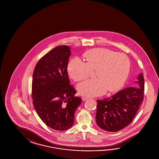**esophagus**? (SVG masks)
<instances>
[{
	"instance_id": "34e87169",
	"label": "esophagus",
	"mask_w": 159,
	"mask_h": 159,
	"mask_svg": "<svg viewBox=\"0 0 159 159\" xmlns=\"http://www.w3.org/2000/svg\"><path fill=\"white\" fill-rule=\"evenodd\" d=\"M88 99V97H82V101H86V100H87Z\"/></svg>"
}]
</instances>
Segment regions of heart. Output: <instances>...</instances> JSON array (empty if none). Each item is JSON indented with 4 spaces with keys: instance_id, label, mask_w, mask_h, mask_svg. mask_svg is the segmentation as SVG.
Wrapping results in <instances>:
<instances>
[{
    "instance_id": "1",
    "label": "heart",
    "mask_w": 159,
    "mask_h": 159,
    "mask_svg": "<svg viewBox=\"0 0 159 159\" xmlns=\"http://www.w3.org/2000/svg\"><path fill=\"white\" fill-rule=\"evenodd\" d=\"M87 62L78 57L70 60L67 71L75 81L89 77L91 70H96V78L82 82L77 85L82 96L96 97L108 90L115 92L121 89L129 75L130 61L122 53H117L106 48H95L84 54Z\"/></svg>"
}]
</instances>
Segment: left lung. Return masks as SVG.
I'll list each match as a JSON object with an SVG mask.
<instances>
[{
    "instance_id": "1",
    "label": "left lung",
    "mask_w": 159,
    "mask_h": 159,
    "mask_svg": "<svg viewBox=\"0 0 159 159\" xmlns=\"http://www.w3.org/2000/svg\"><path fill=\"white\" fill-rule=\"evenodd\" d=\"M135 84V87L123 89L109 98L97 101L96 123L101 129L117 132L132 121L144 98L142 73L138 75Z\"/></svg>"
}]
</instances>
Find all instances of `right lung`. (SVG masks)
Segmentation results:
<instances>
[{
  "label": "right lung",
  "mask_w": 159,
  "mask_h": 159,
  "mask_svg": "<svg viewBox=\"0 0 159 159\" xmlns=\"http://www.w3.org/2000/svg\"><path fill=\"white\" fill-rule=\"evenodd\" d=\"M70 47L52 49L37 63L34 70L32 98L37 114L46 125L65 130L73 125L74 113L81 103L70 85L67 69Z\"/></svg>",
  "instance_id": "obj_1"
}]
</instances>
